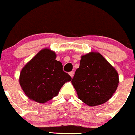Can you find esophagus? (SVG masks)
Here are the masks:
<instances>
[{
  "label": "esophagus",
  "mask_w": 135,
  "mask_h": 135,
  "mask_svg": "<svg viewBox=\"0 0 135 135\" xmlns=\"http://www.w3.org/2000/svg\"><path fill=\"white\" fill-rule=\"evenodd\" d=\"M69 75H70V76H71L72 78H73V76H74V72L73 71L70 72V73H69Z\"/></svg>",
  "instance_id": "1"
}]
</instances>
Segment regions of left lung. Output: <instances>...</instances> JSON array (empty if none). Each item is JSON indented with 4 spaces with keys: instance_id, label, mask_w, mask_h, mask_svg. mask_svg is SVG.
<instances>
[{
    "instance_id": "1",
    "label": "left lung",
    "mask_w": 135,
    "mask_h": 135,
    "mask_svg": "<svg viewBox=\"0 0 135 135\" xmlns=\"http://www.w3.org/2000/svg\"><path fill=\"white\" fill-rule=\"evenodd\" d=\"M78 97L90 107L109 100L119 85V75L99 52H90L81 56L80 66L72 80Z\"/></svg>"
}]
</instances>
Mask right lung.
I'll return each instance as SVG.
<instances>
[{
	"label": "right lung",
	"mask_w": 135,
	"mask_h": 135,
	"mask_svg": "<svg viewBox=\"0 0 135 135\" xmlns=\"http://www.w3.org/2000/svg\"><path fill=\"white\" fill-rule=\"evenodd\" d=\"M56 56L54 51L42 49L22 68L19 83L29 99L39 103H46L57 96L64 84L71 80Z\"/></svg>",
	"instance_id": "1"
}]
</instances>
